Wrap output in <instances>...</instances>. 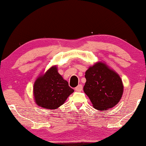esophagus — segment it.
I'll return each mask as SVG.
<instances>
[{
  "mask_svg": "<svg viewBox=\"0 0 146 146\" xmlns=\"http://www.w3.org/2000/svg\"><path fill=\"white\" fill-rule=\"evenodd\" d=\"M83 89V86L82 85H79L77 87H75V91L77 92H81Z\"/></svg>",
  "mask_w": 146,
  "mask_h": 146,
  "instance_id": "34e87169",
  "label": "esophagus"
}]
</instances>
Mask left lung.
I'll return each mask as SVG.
<instances>
[{"label":"left lung","mask_w":146,"mask_h":146,"mask_svg":"<svg viewBox=\"0 0 146 146\" xmlns=\"http://www.w3.org/2000/svg\"><path fill=\"white\" fill-rule=\"evenodd\" d=\"M85 76L83 91L95 109L107 110L118 104L124 90L118 73L104 63L98 62L87 69Z\"/></svg>","instance_id":"1"}]
</instances>
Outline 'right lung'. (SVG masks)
Returning a JSON list of instances; mask_svg holds the SVG:
<instances>
[{"instance_id": "obj_1", "label": "right lung", "mask_w": 146, "mask_h": 146, "mask_svg": "<svg viewBox=\"0 0 146 146\" xmlns=\"http://www.w3.org/2000/svg\"><path fill=\"white\" fill-rule=\"evenodd\" d=\"M33 91L37 105L46 109L59 108L74 92L68 82L57 72L56 66L52 67L37 78Z\"/></svg>"}]
</instances>
